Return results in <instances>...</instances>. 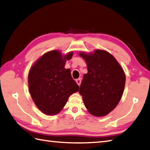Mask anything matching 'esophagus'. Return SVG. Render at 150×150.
<instances>
[{
  "label": "esophagus",
  "mask_w": 150,
  "mask_h": 150,
  "mask_svg": "<svg viewBox=\"0 0 150 150\" xmlns=\"http://www.w3.org/2000/svg\"><path fill=\"white\" fill-rule=\"evenodd\" d=\"M76 83H77V84L78 85V86H80V85L81 84V79L80 78L76 79Z\"/></svg>",
  "instance_id": "esophagus-1"
}]
</instances>
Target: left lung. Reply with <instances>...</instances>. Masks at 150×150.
<instances>
[{"label":"left lung","mask_w":150,"mask_h":150,"mask_svg":"<svg viewBox=\"0 0 150 150\" xmlns=\"http://www.w3.org/2000/svg\"><path fill=\"white\" fill-rule=\"evenodd\" d=\"M86 60L87 74L83 75L79 93L88 112L97 117L112 112L122 97L125 74L114 56L97 50L93 53H79Z\"/></svg>","instance_id":"8db88e82"}]
</instances>
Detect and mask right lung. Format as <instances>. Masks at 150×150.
<instances>
[{"label": "right lung", "instance_id": "right-lung-1", "mask_svg": "<svg viewBox=\"0 0 150 150\" xmlns=\"http://www.w3.org/2000/svg\"><path fill=\"white\" fill-rule=\"evenodd\" d=\"M73 52L62 55L58 50L47 52L30 69L28 83L31 97L37 108L46 115L61 111L68 98L78 91L79 86L72 78L70 70L64 69Z\"/></svg>", "mask_w": 150, "mask_h": 150}]
</instances>
